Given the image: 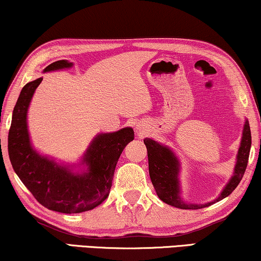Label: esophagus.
Here are the masks:
<instances>
[{"label":"esophagus","mask_w":261,"mask_h":261,"mask_svg":"<svg viewBox=\"0 0 261 261\" xmlns=\"http://www.w3.org/2000/svg\"><path fill=\"white\" fill-rule=\"evenodd\" d=\"M142 129H144V128H142L141 126H138V127H137V130H139V132H141Z\"/></svg>","instance_id":"1"}]
</instances>
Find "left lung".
<instances>
[{"instance_id": "8db88e82", "label": "left lung", "mask_w": 261, "mask_h": 261, "mask_svg": "<svg viewBox=\"0 0 261 261\" xmlns=\"http://www.w3.org/2000/svg\"><path fill=\"white\" fill-rule=\"evenodd\" d=\"M146 147H147L148 155V170L149 177H151L152 184L158 197L165 202L166 204L179 209H199L212 205L213 203L221 201L227 196H229L235 190L244 177L246 167L248 164L249 151H251L252 137L251 129H249L248 121H246L242 133L241 145L238 152L237 165L234 169V176L231 177L229 183L221 192L219 198L214 202L206 203V204H187L181 201L179 197V179H178V172H179V164L171 149L165 146L159 145L152 139H145Z\"/></svg>"}]
</instances>
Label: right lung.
<instances>
[{"mask_svg":"<svg viewBox=\"0 0 261 261\" xmlns=\"http://www.w3.org/2000/svg\"><path fill=\"white\" fill-rule=\"evenodd\" d=\"M72 64L57 60L46 71L65 69ZM42 78L22 88L15 107L8 134V153L13 169L34 198L53 212L77 214L101 204L109 196L114 172L123 148L134 139L132 128L115 133L99 134L92 141L83 162L89 166L83 174L72 173L65 166L39 155L32 148L27 130V109Z\"/></svg>","mask_w":261,"mask_h":261,"instance_id":"1","label":"right lung"}]
</instances>
